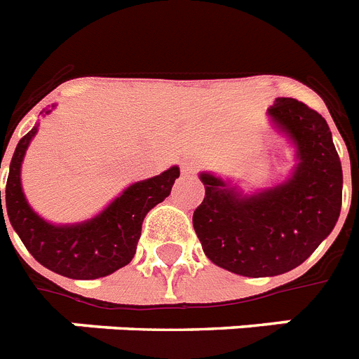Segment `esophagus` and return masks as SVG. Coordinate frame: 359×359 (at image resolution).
I'll return each instance as SVG.
<instances>
[{
	"mask_svg": "<svg viewBox=\"0 0 359 359\" xmlns=\"http://www.w3.org/2000/svg\"><path fill=\"white\" fill-rule=\"evenodd\" d=\"M180 170H182V173H184V175H194L195 173V165L191 164V162H184V164L180 165Z\"/></svg>",
	"mask_w": 359,
	"mask_h": 359,
	"instance_id": "obj_1",
	"label": "esophagus"
}]
</instances>
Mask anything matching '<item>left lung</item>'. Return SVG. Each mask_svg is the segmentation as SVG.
Segmentation results:
<instances>
[{"label":"left lung","instance_id":"left-lung-1","mask_svg":"<svg viewBox=\"0 0 359 359\" xmlns=\"http://www.w3.org/2000/svg\"><path fill=\"white\" fill-rule=\"evenodd\" d=\"M267 116L295 147L287 179L245 194L234 180L201 171L206 194L194 212L208 260L250 278L299 267L334 230L343 195L339 154L321 114L297 99L276 97Z\"/></svg>","mask_w":359,"mask_h":359}]
</instances>
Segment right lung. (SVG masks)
<instances>
[{"label": "right lung", "mask_w": 359, "mask_h": 359, "mask_svg": "<svg viewBox=\"0 0 359 359\" xmlns=\"http://www.w3.org/2000/svg\"><path fill=\"white\" fill-rule=\"evenodd\" d=\"M55 107L57 104H51V109L40 114L46 116ZM38 125L40 123L20 140L8 165L5 189L7 206L1 205L0 191V226L5 225L3 214H7L14 232L20 236L34 260L57 275L75 280H94L112 275L114 271L125 267L134 258L144 217L171 194L175 179H179L180 175L179 165L127 186L109 206L90 219L55 225L31 208L22 188L23 156L36 136Z\"/></svg>", "instance_id": "obj_1"}]
</instances>
